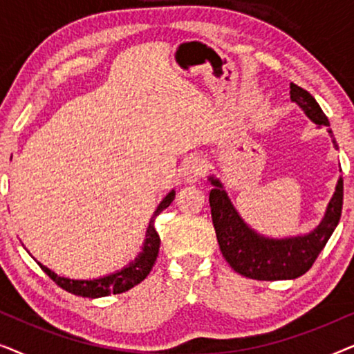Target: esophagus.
Masks as SVG:
<instances>
[{
  "label": "esophagus",
  "mask_w": 354,
  "mask_h": 354,
  "mask_svg": "<svg viewBox=\"0 0 354 354\" xmlns=\"http://www.w3.org/2000/svg\"><path fill=\"white\" fill-rule=\"evenodd\" d=\"M205 161L198 156H190L183 161L180 167V176L183 182L187 183H195L201 178L203 172H205Z\"/></svg>",
  "instance_id": "esophagus-1"
}]
</instances>
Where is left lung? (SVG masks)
Returning a JSON list of instances; mask_svg holds the SVG:
<instances>
[{"label": "left lung", "instance_id": "8db88e82", "mask_svg": "<svg viewBox=\"0 0 354 354\" xmlns=\"http://www.w3.org/2000/svg\"><path fill=\"white\" fill-rule=\"evenodd\" d=\"M290 100L317 125L332 133L330 122L311 93L290 84ZM335 143V142H333ZM212 190L209 206L216 236L230 268L245 277L256 280H292L306 274L338 225L343 206V178H338L326 214L316 229L303 235L272 239L246 224L230 201L224 183L216 176H207Z\"/></svg>", "mask_w": 354, "mask_h": 354}]
</instances>
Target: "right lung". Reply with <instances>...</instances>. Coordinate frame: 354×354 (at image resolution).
Listing matches in <instances>:
<instances>
[{
	"mask_svg": "<svg viewBox=\"0 0 354 354\" xmlns=\"http://www.w3.org/2000/svg\"><path fill=\"white\" fill-rule=\"evenodd\" d=\"M12 158V156H11ZM176 198V190H171L166 196L162 198V201L159 203L156 211L153 212L151 219H149L147 234H145V240L142 245V251L137 254V258L130 261L127 266H124L122 269L115 270L113 274L103 275L98 279H69L64 275H57L55 270H51L46 266L38 263V266L59 285L61 288H64L66 292L74 293L77 297L84 298H101L108 297V295H118L124 293L130 290L135 285H138L142 280L147 279L149 270L153 269L154 261L158 258L159 253V245H161V239H159L156 229H154V219L159 216V212L166 209Z\"/></svg>",
	"mask_w": 354,
	"mask_h": 354,
	"instance_id": "add662e5",
	"label": "right lung"
}]
</instances>
